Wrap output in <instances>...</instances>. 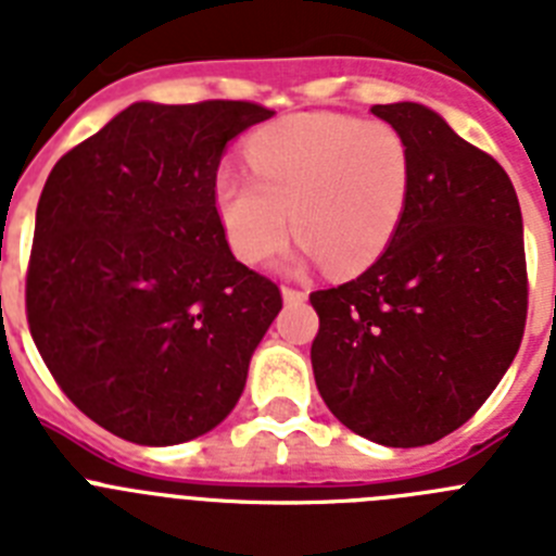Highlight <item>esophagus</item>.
Instances as JSON below:
<instances>
[{"label": "esophagus", "instance_id": "34e87169", "mask_svg": "<svg viewBox=\"0 0 556 556\" xmlns=\"http://www.w3.org/2000/svg\"><path fill=\"white\" fill-rule=\"evenodd\" d=\"M281 294H283V301H287V303H294V301H306V292H303V289H294V287H281Z\"/></svg>", "mask_w": 556, "mask_h": 556}]
</instances>
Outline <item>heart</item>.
<instances>
[{"label": "heart", "instance_id": "b5f03b06", "mask_svg": "<svg viewBox=\"0 0 556 556\" xmlns=\"http://www.w3.org/2000/svg\"><path fill=\"white\" fill-rule=\"evenodd\" d=\"M248 161L253 175L225 166L214 184L225 239L248 264L281 248L294 219L301 262L356 275L384 255L409 208L415 159L387 122L294 113L250 136Z\"/></svg>", "mask_w": 556, "mask_h": 556}]
</instances>
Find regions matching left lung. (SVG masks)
<instances>
[{"label": "left lung", "instance_id": "obj_1", "mask_svg": "<svg viewBox=\"0 0 556 556\" xmlns=\"http://www.w3.org/2000/svg\"><path fill=\"white\" fill-rule=\"evenodd\" d=\"M370 111L409 141V208L372 267L312 292V367L339 424L417 448L470 420L513 365L527 326L523 219L507 172L440 113Z\"/></svg>", "mask_w": 556, "mask_h": 556}]
</instances>
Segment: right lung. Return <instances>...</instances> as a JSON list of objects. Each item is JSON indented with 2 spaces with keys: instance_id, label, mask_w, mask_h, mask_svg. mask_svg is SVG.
Instances as JSON below:
<instances>
[{
  "instance_id": "right-lung-1",
  "label": "right lung",
  "mask_w": 556,
  "mask_h": 556,
  "mask_svg": "<svg viewBox=\"0 0 556 556\" xmlns=\"http://www.w3.org/2000/svg\"><path fill=\"white\" fill-rule=\"evenodd\" d=\"M255 102H132L43 184L27 323L68 401L111 434L178 445L219 426L281 289L236 262L214 184Z\"/></svg>"
}]
</instances>
